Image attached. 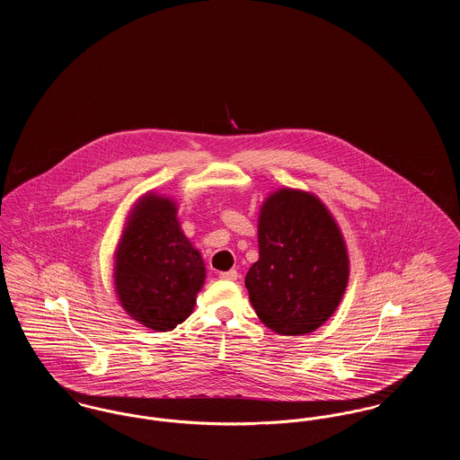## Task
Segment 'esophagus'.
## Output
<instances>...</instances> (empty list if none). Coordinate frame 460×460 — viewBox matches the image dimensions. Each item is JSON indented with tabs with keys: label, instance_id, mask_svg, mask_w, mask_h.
<instances>
[{
	"label": "esophagus",
	"instance_id": "34e87169",
	"mask_svg": "<svg viewBox=\"0 0 460 460\" xmlns=\"http://www.w3.org/2000/svg\"><path fill=\"white\" fill-rule=\"evenodd\" d=\"M220 279H226V281H236L238 279V270L231 269V270H226V272H220Z\"/></svg>",
	"mask_w": 460,
	"mask_h": 460
}]
</instances>
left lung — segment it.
<instances>
[{"mask_svg": "<svg viewBox=\"0 0 460 460\" xmlns=\"http://www.w3.org/2000/svg\"><path fill=\"white\" fill-rule=\"evenodd\" d=\"M349 272L345 241L319 198L283 188L263 201L259 261L244 286L267 328L298 336L323 326L341 302Z\"/></svg>", "mask_w": 460, "mask_h": 460, "instance_id": "left-lung-1", "label": "left lung"}]
</instances>
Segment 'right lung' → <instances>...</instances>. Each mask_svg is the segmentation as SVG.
<instances>
[{"mask_svg":"<svg viewBox=\"0 0 460 460\" xmlns=\"http://www.w3.org/2000/svg\"><path fill=\"white\" fill-rule=\"evenodd\" d=\"M115 289L126 312L154 331H171L193 312L205 281L199 252L182 234L169 198L137 201L115 252Z\"/></svg>","mask_w":460,"mask_h":460,"instance_id":"obj_1","label":"right lung"}]
</instances>
